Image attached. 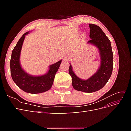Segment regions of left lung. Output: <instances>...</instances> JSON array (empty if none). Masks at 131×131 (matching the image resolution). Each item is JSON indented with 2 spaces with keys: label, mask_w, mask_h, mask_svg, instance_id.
<instances>
[{
  "label": "left lung",
  "mask_w": 131,
  "mask_h": 131,
  "mask_svg": "<svg viewBox=\"0 0 131 131\" xmlns=\"http://www.w3.org/2000/svg\"><path fill=\"white\" fill-rule=\"evenodd\" d=\"M89 27L91 40L87 43L98 49L101 59L100 67L96 73L86 80L79 78L74 73L70 63L69 68L74 89L87 93L96 92L103 88L112 75L113 68V53L109 39L99 26L89 24Z\"/></svg>",
  "instance_id": "left-lung-1"
}]
</instances>
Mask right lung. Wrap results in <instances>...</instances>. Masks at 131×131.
I'll list each match as a JSON object with an SVG mask.
<instances>
[{
	"label": "right lung",
	"instance_id": "1",
	"mask_svg": "<svg viewBox=\"0 0 131 131\" xmlns=\"http://www.w3.org/2000/svg\"><path fill=\"white\" fill-rule=\"evenodd\" d=\"M27 31L18 41L16 45L12 51L10 59V72L12 79L19 88L26 92L32 94L40 93L49 91L52 87L55 74L59 68L62 59L50 65L46 74L33 76L27 73L23 69L20 63L21 51Z\"/></svg>",
	"mask_w": 131,
	"mask_h": 131
}]
</instances>
